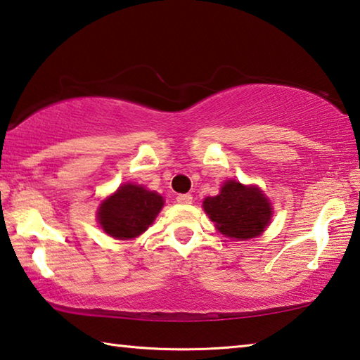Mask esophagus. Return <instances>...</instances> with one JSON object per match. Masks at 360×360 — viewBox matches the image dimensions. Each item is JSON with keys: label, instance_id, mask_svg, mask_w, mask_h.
<instances>
[{"label": "esophagus", "instance_id": "34e87169", "mask_svg": "<svg viewBox=\"0 0 360 360\" xmlns=\"http://www.w3.org/2000/svg\"><path fill=\"white\" fill-rule=\"evenodd\" d=\"M176 202H179V204H191L193 196H191V194H179V196H176Z\"/></svg>", "mask_w": 360, "mask_h": 360}]
</instances>
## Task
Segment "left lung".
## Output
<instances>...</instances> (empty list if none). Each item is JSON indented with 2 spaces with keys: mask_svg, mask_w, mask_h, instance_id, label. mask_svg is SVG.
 Returning <instances> with one entry per match:
<instances>
[{
  "mask_svg": "<svg viewBox=\"0 0 360 360\" xmlns=\"http://www.w3.org/2000/svg\"><path fill=\"white\" fill-rule=\"evenodd\" d=\"M204 210L226 237L247 240L259 236L272 217V207L256 186L226 181L218 196L204 200Z\"/></svg>",
  "mask_w": 360,
  "mask_h": 360,
  "instance_id": "8db88e82",
  "label": "left lung"
}]
</instances>
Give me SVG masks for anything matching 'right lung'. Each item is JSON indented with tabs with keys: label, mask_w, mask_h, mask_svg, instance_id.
<instances>
[{
	"label": "right lung",
	"mask_w": 360,
	"mask_h": 360,
	"mask_svg": "<svg viewBox=\"0 0 360 360\" xmlns=\"http://www.w3.org/2000/svg\"><path fill=\"white\" fill-rule=\"evenodd\" d=\"M164 204L155 191L139 185H123L99 207L101 228L115 238H134L147 231Z\"/></svg>",
	"instance_id": "1"
}]
</instances>
